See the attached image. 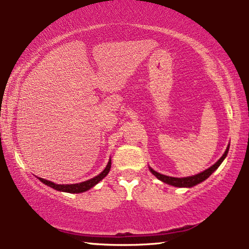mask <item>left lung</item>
<instances>
[{
	"label": "left lung",
	"mask_w": 249,
	"mask_h": 249,
	"mask_svg": "<svg viewBox=\"0 0 249 249\" xmlns=\"http://www.w3.org/2000/svg\"><path fill=\"white\" fill-rule=\"evenodd\" d=\"M228 149H230V145L227 146L226 151H225L224 155L220 157V159L216 161V163L211 166L206 171H204L202 173H199V174L194 175V176H189V177H181V178H178V177H169L166 175H163V174H160V173H157L149 167V171H151L154 175H155L157 178L160 179L161 181H164V183L169 184V185H173V186H176V187H193L195 186V185L202 183L203 180H205L206 178H208L213 173H214L220 164H222V161L224 160L225 157H226L227 153H228Z\"/></svg>",
	"instance_id": "8db88e82"
}]
</instances>
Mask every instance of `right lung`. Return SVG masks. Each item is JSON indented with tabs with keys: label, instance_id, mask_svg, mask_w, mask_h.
Segmentation results:
<instances>
[{
	"label": "right lung",
	"instance_id": "right-lung-1",
	"mask_svg": "<svg viewBox=\"0 0 249 249\" xmlns=\"http://www.w3.org/2000/svg\"><path fill=\"white\" fill-rule=\"evenodd\" d=\"M110 169V160L108 161L107 166L105 167V169L103 172L101 173L100 175H97L96 177H94L92 179H89L86 181H83V183L80 184H70V185H58V184H54L52 181L50 180H46L44 178H38L39 180L42 181L43 184L47 185V186L52 187L54 189H56V191H61V192H66V193H83V192H86L89 191V188H92L94 185H96L98 181L102 180L104 178V177L108 174Z\"/></svg>",
	"mask_w": 249,
	"mask_h": 249
}]
</instances>
